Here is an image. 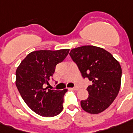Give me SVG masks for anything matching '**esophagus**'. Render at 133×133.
Returning a JSON list of instances; mask_svg holds the SVG:
<instances>
[{
  "label": "esophagus",
  "mask_w": 133,
  "mask_h": 133,
  "mask_svg": "<svg viewBox=\"0 0 133 133\" xmlns=\"http://www.w3.org/2000/svg\"><path fill=\"white\" fill-rule=\"evenodd\" d=\"M71 89H72V90H74V91H77V90L79 89V88H78V87H74V88H71Z\"/></svg>",
  "instance_id": "esophagus-1"
}]
</instances>
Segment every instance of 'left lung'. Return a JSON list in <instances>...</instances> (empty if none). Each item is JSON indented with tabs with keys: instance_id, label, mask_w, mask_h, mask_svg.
Listing matches in <instances>:
<instances>
[{
	"instance_id": "8db88e82",
	"label": "left lung",
	"mask_w": 133,
	"mask_h": 133,
	"mask_svg": "<svg viewBox=\"0 0 133 133\" xmlns=\"http://www.w3.org/2000/svg\"><path fill=\"white\" fill-rule=\"evenodd\" d=\"M81 75L92 81L87 88L89 97L81 101L83 110L91 114L105 110L116 99L120 91L122 69L110 52L98 46L87 45L69 52Z\"/></svg>"
}]
</instances>
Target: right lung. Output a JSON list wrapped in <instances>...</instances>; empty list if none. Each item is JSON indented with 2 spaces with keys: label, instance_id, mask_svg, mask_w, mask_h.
Segmentation results:
<instances>
[{
  "label": "right lung",
  "instance_id": "obj_1",
  "mask_svg": "<svg viewBox=\"0 0 133 133\" xmlns=\"http://www.w3.org/2000/svg\"><path fill=\"white\" fill-rule=\"evenodd\" d=\"M69 49L38 50L30 52L21 62L15 72V84L28 107L43 117H53L63 109V96L67 91L44 88L56 65L67 56Z\"/></svg>",
  "mask_w": 133,
  "mask_h": 133
}]
</instances>
